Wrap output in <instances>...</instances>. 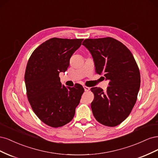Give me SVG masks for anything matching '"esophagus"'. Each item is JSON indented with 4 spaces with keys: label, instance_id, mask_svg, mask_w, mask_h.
Wrapping results in <instances>:
<instances>
[{
    "label": "esophagus",
    "instance_id": "obj_1",
    "mask_svg": "<svg viewBox=\"0 0 158 158\" xmlns=\"http://www.w3.org/2000/svg\"><path fill=\"white\" fill-rule=\"evenodd\" d=\"M84 90L85 91V92H88V91H89V89H90L89 87L85 86V85H84Z\"/></svg>",
    "mask_w": 158,
    "mask_h": 158
}]
</instances>
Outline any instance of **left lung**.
Listing matches in <instances>:
<instances>
[{
    "label": "left lung",
    "mask_w": 158,
    "mask_h": 158,
    "mask_svg": "<svg viewBox=\"0 0 158 158\" xmlns=\"http://www.w3.org/2000/svg\"><path fill=\"white\" fill-rule=\"evenodd\" d=\"M82 45L93 56L96 73L109 81L106 93L100 88H91L94 116L105 126H117L128 117L136 102L140 85L138 64L131 51L114 38L86 39Z\"/></svg>",
    "instance_id": "obj_1"
}]
</instances>
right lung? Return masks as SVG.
Listing matches in <instances>:
<instances>
[{"label":"right lung","instance_id":"add662e5","mask_svg":"<svg viewBox=\"0 0 158 158\" xmlns=\"http://www.w3.org/2000/svg\"><path fill=\"white\" fill-rule=\"evenodd\" d=\"M83 40L51 38L37 47L28 60L24 76L28 101L37 117L49 127L71 121L84 92L79 84L65 87L59 78Z\"/></svg>","mask_w":158,"mask_h":158}]
</instances>
